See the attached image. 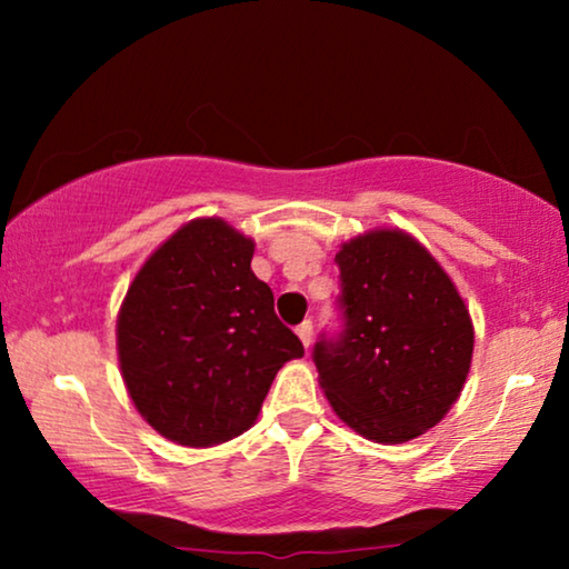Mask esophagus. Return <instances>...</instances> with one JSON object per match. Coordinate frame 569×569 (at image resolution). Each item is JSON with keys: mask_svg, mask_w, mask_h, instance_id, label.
<instances>
[{"mask_svg": "<svg viewBox=\"0 0 569 569\" xmlns=\"http://www.w3.org/2000/svg\"><path fill=\"white\" fill-rule=\"evenodd\" d=\"M295 331H298V337H300V341H302V347L308 349V347H310V341H313V321H302Z\"/></svg>", "mask_w": 569, "mask_h": 569, "instance_id": "esophagus-1", "label": "esophagus"}]
</instances>
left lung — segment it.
Returning a JSON list of instances; mask_svg holds the SVG:
<instances>
[{
    "mask_svg": "<svg viewBox=\"0 0 569 569\" xmlns=\"http://www.w3.org/2000/svg\"><path fill=\"white\" fill-rule=\"evenodd\" d=\"M341 331L313 362L339 419L376 442H407L446 417L469 376L473 326L430 251L372 230L337 253Z\"/></svg>",
    "mask_w": 569,
    "mask_h": 569,
    "instance_id": "8db88e82",
    "label": "left lung"
}]
</instances>
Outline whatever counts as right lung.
I'll return each instance as SVG.
<instances>
[{"instance_id":"1","label":"right lung","mask_w":569,"mask_h":569,"mask_svg":"<svg viewBox=\"0 0 569 569\" xmlns=\"http://www.w3.org/2000/svg\"><path fill=\"white\" fill-rule=\"evenodd\" d=\"M253 240L209 217L173 232L139 269L116 337L131 401L162 438L209 448L256 422L302 341L251 269Z\"/></svg>"}]
</instances>
